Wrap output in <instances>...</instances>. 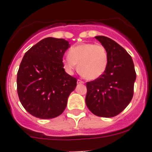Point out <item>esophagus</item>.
I'll use <instances>...</instances> for the list:
<instances>
[{
	"label": "esophagus",
	"mask_w": 152,
	"mask_h": 152,
	"mask_svg": "<svg viewBox=\"0 0 152 152\" xmlns=\"http://www.w3.org/2000/svg\"><path fill=\"white\" fill-rule=\"evenodd\" d=\"M77 84H84L83 81L80 80V79H78L77 80Z\"/></svg>",
	"instance_id": "34e87169"
}]
</instances>
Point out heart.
I'll use <instances>...</instances> for the list:
<instances>
[{
	"label": "heart",
	"mask_w": 152,
	"mask_h": 152,
	"mask_svg": "<svg viewBox=\"0 0 152 152\" xmlns=\"http://www.w3.org/2000/svg\"><path fill=\"white\" fill-rule=\"evenodd\" d=\"M68 56L63 59L66 71L73 74L78 67L81 74L88 79L99 78L105 71L108 61L107 50L100 44L83 43L72 47Z\"/></svg>",
	"instance_id": "obj_1"
}]
</instances>
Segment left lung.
Listing matches in <instances>:
<instances>
[{
  "instance_id": "1",
  "label": "left lung",
  "mask_w": 152,
  "mask_h": 152,
  "mask_svg": "<svg viewBox=\"0 0 152 152\" xmlns=\"http://www.w3.org/2000/svg\"><path fill=\"white\" fill-rule=\"evenodd\" d=\"M108 54L107 66L98 79L87 82V107L96 116L113 117L130 103L134 94L136 72L127 51L112 39L96 36Z\"/></svg>"
}]
</instances>
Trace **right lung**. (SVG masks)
Instances as JSON below:
<instances>
[{"instance_id": "obj_1", "label": "right lung", "mask_w": 152, "mask_h": 152, "mask_svg": "<svg viewBox=\"0 0 152 152\" xmlns=\"http://www.w3.org/2000/svg\"><path fill=\"white\" fill-rule=\"evenodd\" d=\"M70 47L64 39L48 37L23 56L17 74V91L20 103L31 115L53 119L65 109L77 82L63 66V56Z\"/></svg>"}]
</instances>
